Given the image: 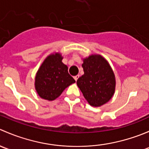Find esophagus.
I'll use <instances>...</instances> for the list:
<instances>
[{
	"mask_svg": "<svg viewBox=\"0 0 149 149\" xmlns=\"http://www.w3.org/2000/svg\"><path fill=\"white\" fill-rule=\"evenodd\" d=\"M79 75H76V76H74V79H75V81H77V80H78V79H79Z\"/></svg>",
	"mask_w": 149,
	"mask_h": 149,
	"instance_id": "1",
	"label": "esophagus"
}]
</instances>
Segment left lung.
<instances>
[{"mask_svg": "<svg viewBox=\"0 0 149 149\" xmlns=\"http://www.w3.org/2000/svg\"><path fill=\"white\" fill-rule=\"evenodd\" d=\"M83 61L84 74L79 78L77 85L91 106L100 107L109 102L115 93V74L100 55H91Z\"/></svg>", "mask_w": 149, "mask_h": 149, "instance_id": "left-lung-1", "label": "left lung"}]
</instances>
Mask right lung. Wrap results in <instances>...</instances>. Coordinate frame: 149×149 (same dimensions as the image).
<instances>
[{"mask_svg":"<svg viewBox=\"0 0 149 149\" xmlns=\"http://www.w3.org/2000/svg\"><path fill=\"white\" fill-rule=\"evenodd\" d=\"M61 54H51L46 58L35 76V89L41 98L52 101L70 84L76 82L63 63Z\"/></svg>","mask_w":149,"mask_h":149,"instance_id":"1","label":"right lung"}]
</instances>
